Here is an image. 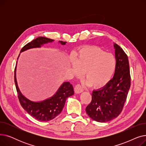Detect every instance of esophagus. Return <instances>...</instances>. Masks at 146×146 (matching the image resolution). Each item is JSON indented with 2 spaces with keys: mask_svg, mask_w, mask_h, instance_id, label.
Instances as JSON below:
<instances>
[{
  "mask_svg": "<svg viewBox=\"0 0 146 146\" xmlns=\"http://www.w3.org/2000/svg\"><path fill=\"white\" fill-rule=\"evenodd\" d=\"M83 91V89L80 84H77L74 87V92L76 94H80Z\"/></svg>",
  "mask_w": 146,
  "mask_h": 146,
  "instance_id": "34e87169",
  "label": "esophagus"
}]
</instances>
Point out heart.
<instances>
[{"label":"heart","mask_w":146,"mask_h":146,"mask_svg":"<svg viewBox=\"0 0 146 146\" xmlns=\"http://www.w3.org/2000/svg\"><path fill=\"white\" fill-rule=\"evenodd\" d=\"M72 67L76 76L85 72V78L90 86L102 88L111 79L116 68V60L111 54L99 47H85L79 52Z\"/></svg>","instance_id":"b5f03b06"}]
</instances>
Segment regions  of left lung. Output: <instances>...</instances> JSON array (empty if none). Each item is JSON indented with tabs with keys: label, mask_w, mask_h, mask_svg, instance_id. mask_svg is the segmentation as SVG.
<instances>
[{
	"label": "left lung",
	"mask_w": 146,
	"mask_h": 146,
	"mask_svg": "<svg viewBox=\"0 0 146 146\" xmlns=\"http://www.w3.org/2000/svg\"><path fill=\"white\" fill-rule=\"evenodd\" d=\"M116 68L113 78L101 89L94 90L91 102L86 111L90 118L105 122L117 117L122 111L131 85V76L127 55L117 44Z\"/></svg>",
	"instance_id": "left-lung-1"
}]
</instances>
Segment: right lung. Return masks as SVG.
<instances>
[{
    "label": "right lung",
    "mask_w": 146,
    "mask_h": 146,
    "mask_svg": "<svg viewBox=\"0 0 146 146\" xmlns=\"http://www.w3.org/2000/svg\"><path fill=\"white\" fill-rule=\"evenodd\" d=\"M53 41V40L46 37H38L31 42L27 44L21 49V52L30 48L40 47L43 44ZM59 42L62 45H65L67 42L59 41ZM14 80L18 95V99L22 107L30 115L40 121H48L56 118L62 111L67 98L74 95L72 85L69 82H66L63 83L56 94L51 98L42 102H35L29 101L21 93L16 79V67L15 68Z\"/></svg>",
    "instance_id": "add662e5"
}]
</instances>
